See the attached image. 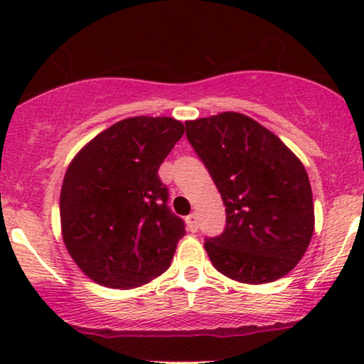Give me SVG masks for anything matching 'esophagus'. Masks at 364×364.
Instances as JSON below:
<instances>
[{
    "instance_id": "34e87169",
    "label": "esophagus",
    "mask_w": 364,
    "mask_h": 364,
    "mask_svg": "<svg viewBox=\"0 0 364 364\" xmlns=\"http://www.w3.org/2000/svg\"><path fill=\"white\" fill-rule=\"evenodd\" d=\"M186 227H188L190 232H197V229H199V223H197V215L193 213V215L186 216Z\"/></svg>"
}]
</instances>
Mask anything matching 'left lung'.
<instances>
[{"instance_id":"1","label":"left lung","mask_w":364,"mask_h":364,"mask_svg":"<svg viewBox=\"0 0 364 364\" xmlns=\"http://www.w3.org/2000/svg\"><path fill=\"white\" fill-rule=\"evenodd\" d=\"M185 124L225 204V229L204 243L213 266L241 284L285 277L314 234V197L303 164L245 114L222 112Z\"/></svg>"}]
</instances>
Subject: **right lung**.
Segmentation results:
<instances>
[{
  "label": "right lung",
  "mask_w": 364,
  "mask_h": 364,
  "mask_svg": "<svg viewBox=\"0 0 364 364\" xmlns=\"http://www.w3.org/2000/svg\"><path fill=\"white\" fill-rule=\"evenodd\" d=\"M183 134L185 124L172 117H128L68 165L60 197L63 241L97 284L134 289L171 266L186 230L168 209L159 168Z\"/></svg>",
  "instance_id": "add662e5"
}]
</instances>
